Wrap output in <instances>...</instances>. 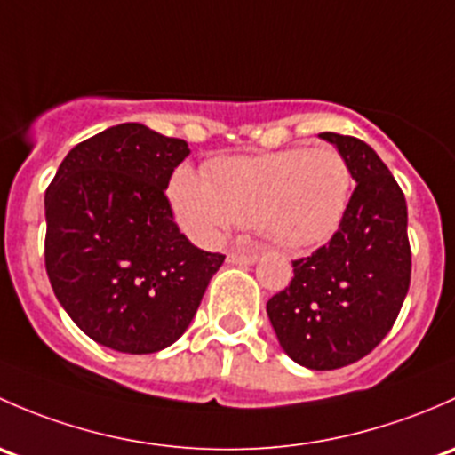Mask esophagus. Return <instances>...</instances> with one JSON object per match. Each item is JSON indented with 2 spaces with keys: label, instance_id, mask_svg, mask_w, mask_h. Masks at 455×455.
Masks as SVG:
<instances>
[{
  "label": "esophagus",
  "instance_id": "esophagus-1",
  "mask_svg": "<svg viewBox=\"0 0 455 455\" xmlns=\"http://www.w3.org/2000/svg\"><path fill=\"white\" fill-rule=\"evenodd\" d=\"M259 260V254L256 251H229L228 262L232 265H254Z\"/></svg>",
  "mask_w": 455,
  "mask_h": 455
}]
</instances>
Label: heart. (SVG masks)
<instances>
[{"label":"heart","mask_w":455,"mask_h":455,"mask_svg":"<svg viewBox=\"0 0 455 455\" xmlns=\"http://www.w3.org/2000/svg\"><path fill=\"white\" fill-rule=\"evenodd\" d=\"M205 176L181 166L171 181L177 219L195 238L217 241L241 223L259 226L284 250L326 241L344 217L353 181L332 147L217 159Z\"/></svg>","instance_id":"obj_1"}]
</instances>
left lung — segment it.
Wrapping results in <instances>:
<instances>
[{
    "label": "left lung",
    "instance_id": "obj_1",
    "mask_svg": "<svg viewBox=\"0 0 455 455\" xmlns=\"http://www.w3.org/2000/svg\"><path fill=\"white\" fill-rule=\"evenodd\" d=\"M335 144L357 181L339 229L324 247L293 260V278L267 302L284 353L304 368L335 370L366 357L399 317L410 289L405 195L381 157L353 135Z\"/></svg>",
    "mask_w": 455,
    "mask_h": 455
}]
</instances>
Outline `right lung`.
Wrapping results in <instances>:
<instances>
[{"mask_svg":"<svg viewBox=\"0 0 455 455\" xmlns=\"http://www.w3.org/2000/svg\"><path fill=\"white\" fill-rule=\"evenodd\" d=\"M184 140L109 126L65 156L45 190V271L60 307L98 344L148 355L193 322L226 256L195 247L164 190Z\"/></svg>","mask_w":455,"mask_h":455,"instance_id":"obj_1","label":"right lung"}]
</instances>
